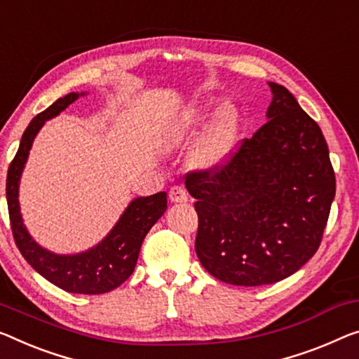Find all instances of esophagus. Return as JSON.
Returning a JSON list of instances; mask_svg holds the SVG:
<instances>
[{
	"label": "esophagus",
	"mask_w": 359,
	"mask_h": 359,
	"mask_svg": "<svg viewBox=\"0 0 359 359\" xmlns=\"http://www.w3.org/2000/svg\"><path fill=\"white\" fill-rule=\"evenodd\" d=\"M169 200L172 203H184L189 200V195H187V191L182 189V187L175 185L169 190Z\"/></svg>",
	"instance_id": "1"
}]
</instances>
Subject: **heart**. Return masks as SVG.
Wrapping results in <instances>:
<instances>
[{
  "instance_id": "b5f03b06",
  "label": "heart",
  "mask_w": 359,
  "mask_h": 359,
  "mask_svg": "<svg viewBox=\"0 0 359 359\" xmlns=\"http://www.w3.org/2000/svg\"><path fill=\"white\" fill-rule=\"evenodd\" d=\"M211 114V106L206 101H196L179 116H175L164 128V138L169 145H179L194 135L195 128ZM238 133V112L233 106L226 104L217 112L208 127L205 135L198 142L191 163L200 169H216L231 156Z\"/></svg>"
}]
</instances>
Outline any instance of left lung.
I'll return each instance as SVG.
<instances>
[{
    "instance_id": "8db88e82",
    "label": "left lung",
    "mask_w": 359,
    "mask_h": 359,
    "mask_svg": "<svg viewBox=\"0 0 359 359\" xmlns=\"http://www.w3.org/2000/svg\"><path fill=\"white\" fill-rule=\"evenodd\" d=\"M267 122L226 164L185 175L195 198V250L216 279L242 287L279 282L316 253L335 196L319 126L285 87L269 82Z\"/></svg>"
}]
</instances>
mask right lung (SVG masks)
<instances>
[{
    "label": "right lung",
    "instance_id": "1",
    "mask_svg": "<svg viewBox=\"0 0 359 359\" xmlns=\"http://www.w3.org/2000/svg\"><path fill=\"white\" fill-rule=\"evenodd\" d=\"M80 95L69 93L56 100L50 108L30 121L25 128L18 153L9 164L6 179V200L11 229L18 248L34 269L53 285L69 293L100 295L114 290L132 276L135 269L143 238L168 210V195L159 191L151 196H138L122 212L111 232L93 248L77 255H56L40 247L27 232L19 206V182L36 133L61 111L72 104Z\"/></svg>",
    "mask_w": 359,
    "mask_h": 359
}]
</instances>
